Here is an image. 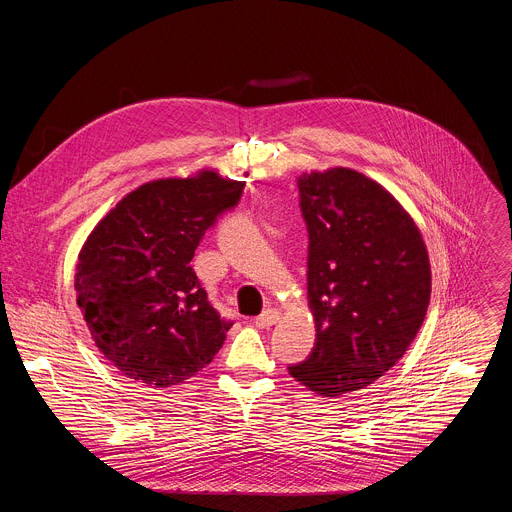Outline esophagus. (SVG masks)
<instances>
[{
  "mask_svg": "<svg viewBox=\"0 0 512 512\" xmlns=\"http://www.w3.org/2000/svg\"><path fill=\"white\" fill-rule=\"evenodd\" d=\"M281 318V312L277 310V308H267V310H263L257 318H255V326L257 328H269V326H273V324H277V320Z\"/></svg>",
  "mask_w": 512,
  "mask_h": 512,
  "instance_id": "34e87169",
  "label": "esophagus"
}]
</instances>
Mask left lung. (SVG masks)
Here are the masks:
<instances>
[{
	"label": "left lung",
	"mask_w": 512,
	"mask_h": 512,
	"mask_svg": "<svg viewBox=\"0 0 512 512\" xmlns=\"http://www.w3.org/2000/svg\"><path fill=\"white\" fill-rule=\"evenodd\" d=\"M312 354L289 375L322 397L373 385L417 336L431 296L425 243L379 182L350 168L304 172Z\"/></svg>",
	"instance_id": "obj_1"
}]
</instances>
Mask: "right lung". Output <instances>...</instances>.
I'll return each mask as SVG.
<instances>
[{"label":"right lung","mask_w":512,"mask_h":512,"mask_svg":"<svg viewBox=\"0 0 512 512\" xmlns=\"http://www.w3.org/2000/svg\"><path fill=\"white\" fill-rule=\"evenodd\" d=\"M243 188L216 170L145 182L85 241L77 304L97 348L127 379L154 389L180 385L221 350L233 322L210 306L190 261Z\"/></svg>","instance_id":"obj_1"}]
</instances>
